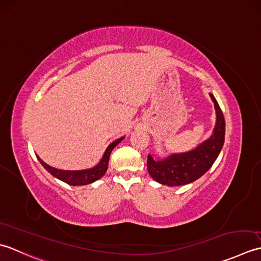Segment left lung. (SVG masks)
I'll return each instance as SVG.
<instances>
[{"label": "left lung", "instance_id": "8db88e82", "mask_svg": "<svg viewBox=\"0 0 261 261\" xmlns=\"http://www.w3.org/2000/svg\"><path fill=\"white\" fill-rule=\"evenodd\" d=\"M210 95L216 110V125L212 136L195 150L174 153L163 160H155L148 154L147 170L155 181L170 187L190 184L208 171L219 156L224 144L225 120L214 95Z\"/></svg>", "mask_w": 261, "mask_h": 261}]
</instances>
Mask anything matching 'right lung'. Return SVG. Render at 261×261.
<instances>
[{"mask_svg":"<svg viewBox=\"0 0 261 261\" xmlns=\"http://www.w3.org/2000/svg\"><path fill=\"white\" fill-rule=\"evenodd\" d=\"M124 137L118 138V140L111 143V144L107 147V150L103 153V156L101 159L100 162L97 164V166L91 168V169H87V170H60L56 168H53L48 164L45 163L37 155V159H38L39 162L41 163V166L44 167L47 171H48L51 175H54L55 178L62 180V181L66 182L67 185L71 186H83V185H89L92 184L94 181H97L98 179H100L102 175L106 173L108 169V163H109V156L111 151L114 150V147L119 144L120 141H123Z\"/></svg>","mask_w":261,"mask_h":261,"instance_id":"1","label":"right lung"}]
</instances>
